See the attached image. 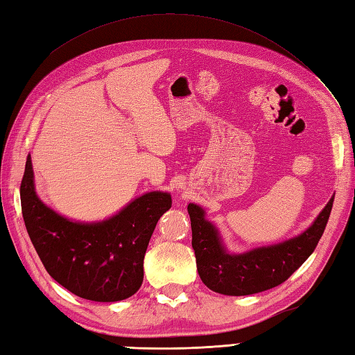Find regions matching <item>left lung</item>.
Wrapping results in <instances>:
<instances>
[{
	"label": "left lung",
	"mask_w": 355,
	"mask_h": 355,
	"mask_svg": "<svg viewBox=\"0 0 355 355\" xmlns=\"http://www.w3.org/2000/svg\"><path fill=\"white\" fill-rule=\"evenodd\" d=\"M333 202L334 197L302 235L243 254L225 252L216 229L205 220V210L189 205L192 247L201 281L212 291L227 296H247L285 282L314 252L325 232Z\"/></svg>",
	"instance_id": "1"
}]
</instances>
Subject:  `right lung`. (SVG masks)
<instances>
[{"label":"right lung","instance_id":"obj_1","mask_svg":"<svg viewBox=\"0 0 355 355\" xmlns=\"http://www.w3.org/2000/svg\"><path fill=\"white\" fill-rule=\"evenodd\" d=\"M19 192L35 250L64 288L94 302H117L140 288L150 235L172 206L169 193H145L107 221L73 223L36 197L30 155Z\"/></svg>","mask_w":355,"mask_h":355}]
</instances>
